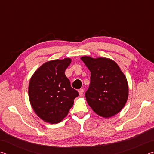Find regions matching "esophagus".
<instances>
[{"mask_svg":"<svg viewBox=\"0 0 154 154\" xmlns=\"http://www.w3.org/2000/svg\"><path fill=\"white\" fill-rule=\"evenodd\" d=\"M78 93H79L80 96L83 95V93H84V89H80V90H78Z\"/></svg>","mask_w":154,"mask_h":154,"instance_id":"34e87169","label":"esophagus"}]
</instances>
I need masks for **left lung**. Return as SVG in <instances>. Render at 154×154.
<instances>
[{"label":"left lung","mask_w":154,"mask_h":154,"mask_svg":"<svg viewBox=\"0 0 154 154\" xmlns=\"http://www.w3.org/2000/svg\"><path fill=\"white\" fill-rule=\"evenodd\" d=\"M80 59L90 71V84L85 94L87 103L96 114L110 118L120 112L128 100L126 77L116 62L103 57L84 56Z\"/></svg>","instance_id":"8db88e82"}]
</instances>
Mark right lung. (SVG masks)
Returning a JSON list of instances; mask_svg holds the SVG:
<instances>
[{
    "instance_id": "add662e5",
    "label": "right lung",
    "mask_w": 154,
    "mask_h": 154,
    "mask_svg": "<svg viewBox=\"0 0 154 154\" xmlns=\"http://www.w3.org/2000/svg\"><path fill=\"white\" fill-rule=\"evenodd\" d=\"M72 60H53L43 64L31 77L29 97L34 112L43 121L54 124L68 115L79 95L71 87L65 70Z\"/></svg>"
}]
</instances>
